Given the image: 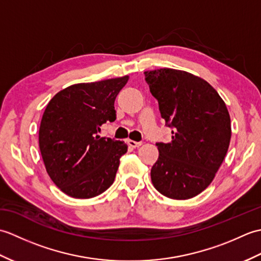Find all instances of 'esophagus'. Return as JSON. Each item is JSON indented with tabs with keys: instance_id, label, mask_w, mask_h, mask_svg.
<instances>
[{
	"instance_id": "1",
	"label": "esophagus",
	"mask_w": 261,
	"mask_h": 261,
	"mask_svg": "<svg viewBox=\"0 0 261 261\" xmlns=\"http://www.w3.org/2000/svg\"><path fill=\"white\" fill-rule=\"evenodd\" d=\"M127 143H129V146L132 147V148H138V147H140L142 145V142L134 141V140H129V141H127Z\"/></svg>"
}]
</instances>
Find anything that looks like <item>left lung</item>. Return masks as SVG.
<instances>
[{
    "mask_svg": "<svg viewBox=\"0 0 261 261\" xmlns=\"http://www.w3.org/2000/svg\"><path fill=\"white\" fill-rule=\"evenodd\" d=\"M162 118L173 127L171 141L157 143L151 181L164 196L188 199L214 179L231 139L229 111L206 81L184 70L145 71Z\"/></svg>",
    "mask_w": 261,
    "mask_h": 261,
    "instance_id": "obj_1",
    "label": "left lung"
}]
</instances>
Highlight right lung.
Here are the masks:
<instances>
[{
    "label": "right lung",
    "instance_id": "1",
    "mask_svg": "<svg viewBox=\"0 0 261 261\" xmlns=\"http://www.w3.org/2000/svg\"><path fill=\"white\" fill-rule=\"evenodd\" d=\"M127 81L126 75L70 85L47 104L39 148L49 177L66 195L91 198L113 184L127 146L98 132L115 120V97Z\"/></svg>",
    "mask_w": 261,
    "mask_h": 261
}]
</instances>
